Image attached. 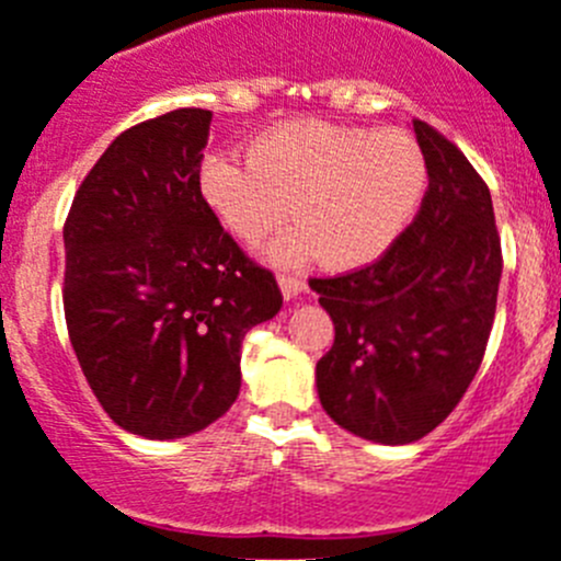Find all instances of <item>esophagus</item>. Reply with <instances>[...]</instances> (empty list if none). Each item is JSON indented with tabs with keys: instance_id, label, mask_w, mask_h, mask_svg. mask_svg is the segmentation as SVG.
<instances>
[{
	"instance_id": "esophagus-1",
	"label": "esophagus",
	"mask_w": 561,
	"mask_h": 561,
	"mask_svg": "<svg viewBox=\"0 0 561 561\" xmlns=\"http://www.w3.org/2000/svg\"><path fill=\"white\" fill-rule=\"evenodd\" d=\"M279 290H282V296H285V301H290V298H296V296H301V293H305V282L298 279V276L282 274L279 276Z\"/></svg>"
}]
</instances>
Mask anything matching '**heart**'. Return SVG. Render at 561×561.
Segmentation results:
<instances>
[{
	"label": "heart",
	"instance_id": "obj_1",
	"mask_svg": "<svg viewBox=\"0 0 561 561\" xmlns=\"http://www.w3.org/2000/svg\"><path fill=\"white\" fill-rule=\"evenodd\" d=\"M245 162L213 154L198 171L207 209L240 243L268 245L276 265L321 256L332 271L376 263L401 238L426 191L421 146L401 129L301 118L276 124L245 146Z\"/></svg>",
	"mask_w": 561,
	"mask_h": 561
}]
</instances>
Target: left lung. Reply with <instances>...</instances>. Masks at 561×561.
Returning a JSON list of instances; mask_svg holds the SVG:
<instances>
[{
    "label": "left lung",
    "mask_w": 561,
    "mask_h": 561,
    "mask_svg": "<svg viewBox=\"0 0 561 561\" xmlns=\"http://www.w3.org/2000/svg\"><path fill=\"white\" fill-rule=\"evenodd\" d=\"M412 129L428 174L415 221L374 265L310 282L334 323L316 365L321 407L381 446L415 443L451 415L484 357L501 282L490 191L451 140Z\"/></svg>",
    "instance_id": "left-lung-1"
}]
</instances>
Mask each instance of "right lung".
Instances as JSON below:
<instances>
[{
    "label": "right lung",
    "mask_w": 561,
    "mask_h": 561,
    "mask_svg": "<svg viewBox=\"0 0 561 561\" xmlns=\"http://www.w3.org/2000/svg\"><path fill=\"white\" fill-rule=\"evenodd\" d=\"M213 113L180 107L122 133L62 227V307L102 410L146 439L218 421L240 392V343L282 293L198 193Z\"/></svg>",
    "instance_id": "1"
}]
</instances>
